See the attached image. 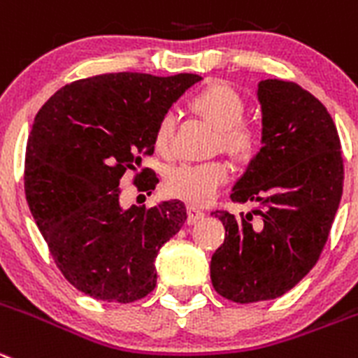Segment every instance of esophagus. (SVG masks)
Here are the masks:
<instances>
[{
    "label": "esophagus",
    "instance_id": "obj_1",
    "mask_svg": "<svg viewBox=\"0 0 358 358\" xmlns=\"http://www.w3.org/2000/svg\"><path fill=\"white\" fill-rule=\"evenodd\" d=\"M205 215L206 213L203 212V210H199L198 206H187V222H189V224H196V222H199L201 219H205Z\"/></svg>",
    "mask_w": 358,
    "mask_h": 358
}]
</instances>
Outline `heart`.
<instances>
[{"mask_svg": "<svg viewBox=\"0 0 358 358\" xmlns=\"http://www.w3.org/2000/svg\"><path fill=\"white\" fill-rule=\"evenodd\" d=\"M190 108L201 118L219 130L215 148L229 153L235 159H247L255 153L259 143V134L252 123L245 122V100L236 90L222 83H213L192 96ZM175 116L171 113L160 116L153 132V145L162 155L173 150ZM231 175L229 164L222 159L206 162H183L173 166L166 173L164 189L173 198L183 199L190 205H206L217 196Z\"/></svg>", "mask_w": 358, "mask_h": 358, "instance_id": "obj_1", "label": "heart"}]
</instances>
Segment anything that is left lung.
Returning <instances> with one entry per match:
<instances>
[{
    "mask_svg": "<svg viewBox=\"0 0 358 358\" xmlns=\"http://www.w3.org/2000/svg\"><path fill=\"white\" fill-rule=\"evenodd\" d=\"M262 150L235 183L231 201L252 212L217 210L224 243L210 263L212 285L236 303L272 300L299 285L318 262L343 194V155L334 120L292 81L258 85Z\"/></svg>",
    "mask_w": 358,
    "mask_h": 358,
    "instance_id": "left-lung-1",
    "label": "left lung"
}]
</instances>
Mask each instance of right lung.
<instances>
[{"instance_id":"add662e5","label":"right lung","mask_w":358,"mask_h":358,"mask_svg":"<svg viewBox=\"0 0 358 358\" xmlns=\"http://www.w3.org/2000/svg\"><path fill=\"white\" fill-rule=\"evenodd\" d=\"M198 81L196 73H102L65 85L36 113L26 199L56 266L79 292L129 303L155 288V258L185 222V205L123 210L120 183L134 171V185L152 194L159 178L138 171L141 155L155 150L160 116Z\"/></svg>"}]
</instances>
